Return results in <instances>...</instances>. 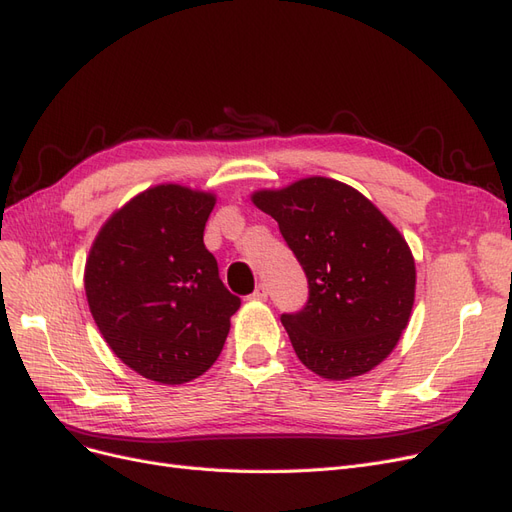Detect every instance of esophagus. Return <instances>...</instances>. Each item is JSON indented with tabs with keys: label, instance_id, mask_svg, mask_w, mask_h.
<instances>
[{
	"label": "esophagus",
	"instance_id": "34e87169",
	"mask_svg": "<svg viewBox=\"0 0 512 512\" xmlns=\"http://www.w3.org/2000/svg\"><path fill=\"white\" fill-rule=\"evenodd\" d=\"M267 297H269V292H267V286L265 284H260L256 290H254V294H252V301H267Z\"/></svg>",
	"mask_w": 512,
	"mask_h": 512
}]
</instances>
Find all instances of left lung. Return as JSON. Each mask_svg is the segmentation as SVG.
<instances>
[{"mask_svg": "<svg viewBox=\"0 0 512 512\" xmlns=\"http://www.w3.org/2000/svg\"><path fill=\"white\" fill-rule=\"evenodd\" d=\"M250 198L280 224L307 275V305L282 316L299 361L327 380L380 365L414 305L416 265L404 235L359 190L329 177L256 190Z\"/></svg>", "mask_w": 512, "mask_h": 512, "instance_id": "left-lung-1", "label": "left lung"}]
</instances>
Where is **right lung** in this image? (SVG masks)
I'll use <instances>...</instances> for the list:
<instances>
[{"instance_id": "right-lung-1", "label": "right lung", "mask_w": 512, "mask_h": 512, "mask_svg": "<svg viewBox=\"0 0 512 512\" xmlns=\"http://www.w3.org/2000/svg\"><path fill=\"white\" fill-rule=\"evenodd\" d=\"M215 200L188 185H153L119 207L91 243L89 312L117 359L147 380L203 376L241 305L203 241Z\"/></svg>"}]
</instances>
